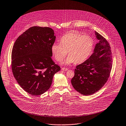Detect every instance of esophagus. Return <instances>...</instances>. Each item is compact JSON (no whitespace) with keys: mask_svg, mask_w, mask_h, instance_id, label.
Here are the masks:
<instances>
[{"mask_svg":"<svg viewBox=\"0 0 126 126\" xmlns=\"http://www.w3.org/2000/svg\"><path fill=\"white\" fill-rule=\"evenodd\" d=\"M68 69L67 68H61V70L62 71H67Z\"/></svg>","mask_w":126,"mask_h":126,"instance_id":"34e87169","label":"esophagus"}]
</instances>
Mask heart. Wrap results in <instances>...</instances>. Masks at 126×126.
Returning <instances> with one entry per match:
<instances>
[{
  "mask_svg": "<svg viewBox=\"0 0 126 126\" xmlns=\"http://www.w3.org/2000/svg\"><path fill=\"white\" fill-rule=\"evenodd\" d=\"M93 49L94 42L90 36L71 32L61 37L60 44H53L51 50L57 61H62L68 52L69 56L64 64H70L74 62L76 64L84 62L89 57Z\"/></svg>",
  "mask_w": 126,
  "mask_h": 126,
  "instance_id": "b5f03b06",
  "label": "heart"
}]
</instances>
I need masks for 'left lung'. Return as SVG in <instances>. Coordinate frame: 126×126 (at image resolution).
<instances>
[{
    "label": "left lung",
    "instance_id": "left-lung-1",
    "mask_svg": "<svg viewBox=\"0 0 126 126\" xmlns=\"http://www.w3.org/2000/svg\"><path fill=\"white\" fill-rule=\"evenodd\" d=\"M99 40L89 59L77 65L71 83L76 91L89 95L98 91L107 82L112 68V53L107 40L95 32Z\"/></svg>",
    "mask_w": 126,
    "mask_h": 126
}]
</instances>
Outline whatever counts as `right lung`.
<instances>
[{
  "label": "right lung",
  "instance_id": "add662e5",
  "mask_svg": "<svg viewBox=\"0 0 126 126\" xmlns=\"http://www.w3.org/2000/svg\"><path fill=\"white\" fill-rule=\"evenodd\" d=\"M49 27L33 26L16 40L12 52V70L20 87L32 95H40L50 88L54 75L60 70L51 57L55 40Z\"/></svg>",
  "mask_w": 126,
  "mask_h": 126
}]
</instances>
